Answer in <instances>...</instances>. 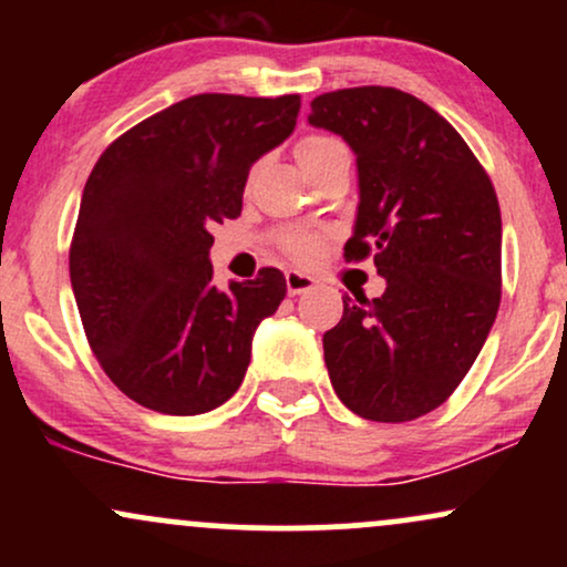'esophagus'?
I'll return each mask as SVG.
<instances>
[{"instance_id":"1","label":"esophagus","mask_w":567,"mask_h":567,"mask_svg":"<svg viewBox=\"0 0 567 567\" xmlns=\"http://www.w3.org/2000/svg\"><path fill=\"white\" fill-rule=\"evenodd\" d=\"M285 285H288L290 296H301V292L315 288V279H311L309 275H303V271L290 269V271H285Z\"/></svg>"}]
</instances>
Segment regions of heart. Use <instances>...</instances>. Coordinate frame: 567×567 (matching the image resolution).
<instances>
[{"label":"heart","instance_id":"b5f03b06","mask_svg":"<svg viewBox=\"0 0 567 567\" xmlns=\"http://www.w3.org/2000/svg\"><path fill=\"white\" fill-rule=\"evenodd\" d=\"M341 141L330 138V135H306V138L298 141L296 157L301 162L303 171L309 173L311 167H317L320 162L328 159L330 154L341 152ZM279 247H282L290 258H296V261H309V258H315V252L320 250V234L306 229H288L279 234Z\"/></svg>","mask_w":567,"mask_h":567}]
</instances>
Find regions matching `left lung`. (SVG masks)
<instances>
[{
	"mask_svg": "<svg viewBox=\"0 0 567 567\" xmlns=\"http://www.w3.org/2000/svg\"><path fill=\"white\" fill-rule=\"evenodd\" d=\"M309 125L357 154L360 205L343 256H373L386 279L379 298H343L322 338L330 383L362 419L413 421L455 392L496 322V188L451 122L402 90L324 93Z\"/></svg>",
	"mask_w": 567,
	"mask_h": 567,
	"instance_id": "obj_1",
	"label": "left lung"
}]
</instances>
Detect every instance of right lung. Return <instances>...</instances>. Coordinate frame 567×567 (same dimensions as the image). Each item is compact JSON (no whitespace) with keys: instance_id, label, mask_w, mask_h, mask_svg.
<instances>
[{"instance_id":"1","label":"right lung","mask_w":567,"mask_h":567,"mask_svg":"<svg viewBox=\"0 0 567 567\" xmlns=\"http://www.w3.org/2000/svg\"><path fill=\"white\" fill-rule=\"evenodd\" d=\"M301 97L202 93L120 135L84 184L69 275L103 373L138 405L197 415L224 405L252 333L288 285L279 269L213 285V224L243 213L252 162L296 127Z\"/></svg>"}]
</instances>
